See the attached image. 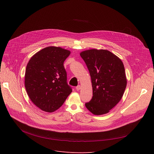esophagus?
I'll list each match as a JSON object with an SVG mask.
<instances>
[{"mask_svg":"<svg viewBox=\"0 0 154 154\" xmlns=\"http://www.w3.org/2000/svg\"><path fill=\"white\" fill-rule=\"evenodd\" d=\"M80 88H81V87H80V85H78V86L76 87V90H77V91H80Z\"/></svg>","mask_w":154,"mask_h":154,"instance_id":"obj_1","label":"esophagus"}]
</instances>
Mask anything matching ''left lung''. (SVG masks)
<instances>
[{"instance_id":"8db88e82","label":"left lung","mask_w":154,"mask_h":154,"mask_svg":"<svg viewBox=\"0 0 154 154\" xmlns=\"http://www.w3.org/2000/svg\"><path fill=\"white\" fill-rule=\"evenodd\" d=\"M80 55L89 71L93 90L92 98L85 107L94 115L107 114L119 102L125 90L123 62L107 50L94 48Z\"/></svg>"}]
</instances>
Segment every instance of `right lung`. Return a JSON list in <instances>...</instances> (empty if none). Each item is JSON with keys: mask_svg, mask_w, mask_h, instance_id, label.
Wrapping results in <instances>:
<instances>
[{"mask_svg": "<svg viewBox=\"0 0 154 154\" xmlns=\"http://www.w3.org/2000/svg\"><path fill=\"white\" fill-rule=\"evenodd\" d=\"M70 52L50 46L30 58L26 69L25 87L31 101L47 112L59 109L72 92L63 62Z\"/></svg>", "mask_w": 154, "mask_h": 154, "instance_id": "right-lung-1", "label": "right lung"}]
</instances>
